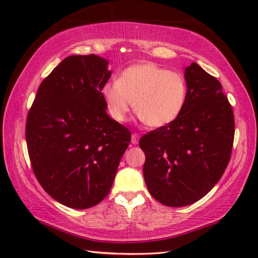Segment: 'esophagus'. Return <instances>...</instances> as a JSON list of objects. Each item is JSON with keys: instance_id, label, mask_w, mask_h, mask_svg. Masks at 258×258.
I'll return each instance as SVG.
<instances>
[{"instance_id": "1", "label": "esophagus", "mask_w": 258, "mask_h": 258, "mask_svg": "<svg viewBox=\"0 0 258 258\" xmlns=\"http://www.w3.org/2000/svg\"><path fill=\"white\" fill-rule=\"evenodd\" d=\"M139 140H140V135L139 134H136V133L132 134V139H131V142H132V144H134V145L138 144L139 143Z\"/></svg>"}]
</instances>
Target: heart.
Wrapping results in <instances>:
<instances>
[{"label":"heart","instance_id":"1","mask_svg":"<svg viewBox=\"0 0 258 258\" xmlns=\"http://www.w3.org/2000/svg\"><path fill=\"white\" fill-rule=\"evenodd\" d=\"M109 115L124 122L132 108L151 127H164L182 115L187 101V85L179 73L151 62L136 63L125 69L117 81L102 87Z\"/></svg>","mask_w":258,"mask_h":258}]
</instances>
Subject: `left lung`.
Here are the masks:
<instances>
[{"mask_svg":"<svg viewBox=\"0 0 258 258\" xmlns=\"http://www.w3.org/2000/svg\"><path fill=\"white\" fill-rule=\"evenodd\" d=\"M187 101L182 115L140 140L144 179L163 205L200 201L221 179L231 158L234 114L222 85L199 64L184 70Z\"/></svg>","mask_w":258,"mask_h":258,"instance_id":"obj_1","label":"left lung"}]
</instances>
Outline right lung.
<instances>
[{
  "label": "right lung",
  "instance_id": "add662e5",
  "mask_svg": "<svg viewBox=\"0 0 258 258\" xmlns=\"http://www.w3.org/2000/svg\"><path fill=\"white\" fill-rule=\"evenodd\" d=\"M108 61L71 55L43 80L27 115L26 144L38 183L61 204L85 210L111 190L131 132L106 114Z\"/></svg>",
  "mask_w": 258,
  "mask_h": 258
}]
</instances>
